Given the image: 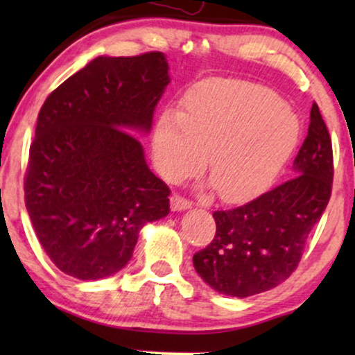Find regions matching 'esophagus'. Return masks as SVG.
Returning a JSON list of instances; mask_svg holds the SVG:
<instances>
[{
  "label": "esophagus",
  "mask_w": 355,
  "mask_h": 355,
  "mask_svg": "<svg viewBox=\"0 0 355 355\" xmlns=\"http://www.w3.org/2000/svg\"><path fill=\"white\" fill-rule=\"evenodd\" d=\"M171 208L174 211H179V210H187V208L192 207V202L189 200V198L179 196V193H173L171 198Z\"/></svg>",
  "instance_id": "obj_1"
}]
</instances>
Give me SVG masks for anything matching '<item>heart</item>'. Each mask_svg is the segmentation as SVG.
I'll return each mask as SVG.
<instances>
[{
  "label": "heart",
  "instance_id": "1",
  "mask_svg": "<svg viewBox=\"0 0 355 355\" xmlns=\"http://www.w3.org/2000/svg\"><path fill=\"white\" fill-rule=\"evenodd\" d=\"M297 114L265 87L211 79L192 87L181 108L163 111L152 134L155 166L166 179L191 176L207 157L218 197L237 202L275 181L297 148Z\"/></svg>",
  "mask_w": 355,
  "mask_h": 355
}]
</instances>
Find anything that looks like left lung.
I'll use <instances>...</instances> for the list:
<instances>
[{
  "label": "left lung",
  "mask_w": 355,
  "mask_h": 355,
  "mask_svg": "<svg viewBox=\"0 0 355 355\" xmlns=\"http://www.w3.org/2000/svg\"><path fill=\"white\" fill-rule=\"evenodd\" d=\"M294 171L245 205L213 213L215 237L193 255V266L218 293L241 299L265 293L299 266L333 187L331 137L315 101Z\"/></svg>",
  "instance_id": "1"
}]
</instances>
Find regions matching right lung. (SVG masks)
I'll return each instance as SVG.
<instances>
[{
    "label": "right lung",
    "instance_id": "1",
    "mask_svg": "<svg viewBox=\"0 0 355 355\" xmlns=\"http://www.w3.org/2000/svg\"><path fill=\"white\" fill-rule=\"evenodd\" d=\"M168 84L163 53L98 56L43 103L24 191L37 239L62 273L114 275L145 223L169 213L171 191L129 132H148Z\"/></svg>",
    "mask_w": 355,
    "mask_h": 355
}]
</instances>
